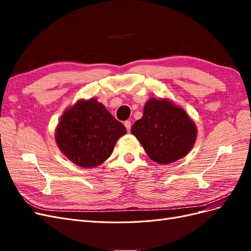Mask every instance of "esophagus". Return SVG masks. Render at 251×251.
<instances>
[{"mask_svg": "<svg viewBox=\"0 0 251 251\" xmlns=\"http://www.w3.org/2000/svg\"><path fill=\"white\" fill-rule=\"evenodd\" d=\"M125 126H126V128L127 130V132H130V130H131V126H132V125H131V121H128V120L125 121Z\"/></svg>", "mask_w": 251, "mask_h": 251, "instance_id": "obj_1", "label": "esophagus"}]
</instances>
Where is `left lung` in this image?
Returning a JSON list of instances; mask_svg holds the SVG:
<instances>
[{
	"instance_id": "left-lung-1",
	"label": "left lung",
	"mask_w": 251,
	"mask_h": 251,
	"mask_svg": "<svg viewBox=\"0 0 251 251\" xmlns=\"http://www.w3.org/2000/svg\"><path fill=\"white\" fill-rule=\"evenodd\" d=\"M131 132L151 160L170 164L185 157L197 139V126L184 109L169 98L151 97Z\"/></svg>"
}]
</instances>
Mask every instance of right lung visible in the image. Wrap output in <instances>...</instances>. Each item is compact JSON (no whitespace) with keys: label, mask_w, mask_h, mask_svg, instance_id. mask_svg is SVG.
<instances>
[{"label":"right lung","mask_w":251,"mask_h":251,"mask_svg":"<svg viewBox=\"0 0 251 251\" xmlns=\"http://www.w3.org/2000/svg\"><path fill=\"white\" fill-rule=\"evenodd\" d=\"M126 133L96 98L78 100L65 110L54 137L60 151L80 168L100 165L113 153L117 140Z\"/></svg>","instance_id":"1"}]
</instances>
